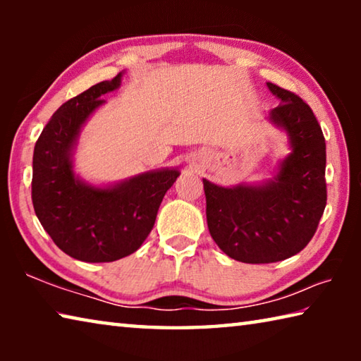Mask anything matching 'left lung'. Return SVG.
<instances>
[{"instance_id": "left-lung-1", "label": "left lung", "mask_w": 361, "mask_h": 361, "mask_svg": "<svg viewBox=\"0 0 361 361\" xmlns=\"http://www.w3.org/2000/svg\"><path fill=\"white\" fill-rule=\"evenodd\" d=\"M280 100L269 119L286 132L291 152L262 185L218 186L204 178L207 224L229 258L248 264L283 261L312 239L326 205V145L312 109L267 82Z\"/></svg>"}]
</instances>
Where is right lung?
Returning a JSON list of instances; mask_svg holds the SVG:
<instances>
[{"label":"right lung","mask_w":361,"mask_h":361,"mask_svg":"<svg viewBox=\"0 0 361 361\" xmlns=\"http://www.w3.org/2000/svg\"><path fill=\"white\" fill-rule=\"evenodd\" d=\"M121 76L102 81L60 106L42 129L33 152L35 213L54 243L84 262H111L142 247L159 205L180 170L161 169L113 186H92L73 170L81 127L121 85Z\"/></svg>","instance_id":"obj_1"}]
</instances>
